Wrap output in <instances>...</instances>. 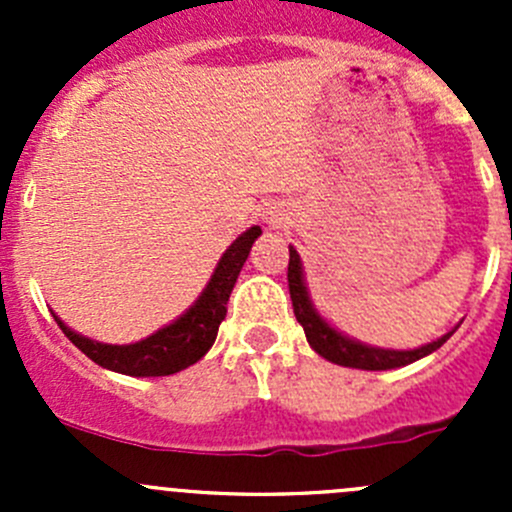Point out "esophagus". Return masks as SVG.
I'll return each instance as SVG.
<instances>
[{
  "label": "esophagus",
  "mask_w": 512,
  "mask_h": 512,
  "mask_svg": "<svg viewBox=\"0 0 512 512\" xmlns=\"http://www.w3.org/2000/svg\"><path fill=\"white\" fill-rule=\"evenodd\" d=\"M262 220H265V223L270 227L282 225V220H285V210H282V208H267L265 215H262Z\"/></svg>",
  "instance_id": "1"
}]
</instances>
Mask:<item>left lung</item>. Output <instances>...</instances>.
Segmentation results:
<instances>
[{"instance_id": "obj_1", "label": "left lung", "mask_w": 512, "mask_h": 512, "mask_svg": "<svg viewBox=\"0 0 512 512\" xmlns=\"http://www.w3.org/2000/svg\"><path fill=\"white\" fill-rule=\"evenodd\" d=\"M287 282H289V297H292L294 317L302 324L304 334H307L309 347L314 349L319 356H324L327 361L339 366H349V369H364V371H386V369H399V366L414 364V361L423 359V356L433 354L436 349H441L446 344V339L456 332L458 327H453L451 332L443 334L441 339L431 344H423L418 349H381L371 347V344L359 342V339L347 337L344 332H339L337 327L327 322V319L319 314V309L314 307L312 294L307 289V280H304V267L299 252L289 245V267H287Z\"/></svg>"}]
</instances>
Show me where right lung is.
<instances>
[{"label": "right lung", "instance_id": "add662e5", "mask_svg": "<svg viewBox=\"0 0 512 512\" xmlns=\"http://www.w3.org/2000/svg\"><path fill=\"white\" fill-rule=\"evenodd\" d=\"M262 230L252 225L250 230L242 232L235 242L223 252V257L215 265L208 285L198 294L193 304L173 319L170 324L160 327L151 337L133 344H103L96 339L84 337L74 332L69 324L54 319L61 332L76 344L91 361H96L103 369H111L116 374L126 376H168L175 371H183L193 366L195 361L203 359L210 352L218 337V327L227 314V299H230L232 287H235L237 275L245 265L250 247Z\"/></svg>", "mask_w": 512, "mask_h": 512}]
</instances>
